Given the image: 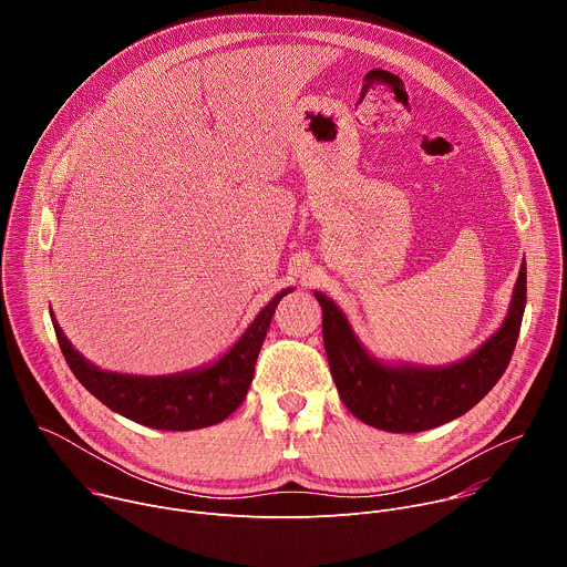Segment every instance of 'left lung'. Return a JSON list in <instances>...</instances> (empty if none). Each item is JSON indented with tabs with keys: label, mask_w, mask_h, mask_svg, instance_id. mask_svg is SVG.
Returning <instances> with one entry per match:
<instances>
[{
	"label": "left lung",
	"mask_w": 567,
	"mask_h": 567,
	"mask_svg": "<svg viewBox=\"0 0 567 567\" xmlns=\"http://www.w3.org/2000/svg\"><path fill=\"white\" fill-rule=\"evenodd\" d=\"M525 293L527 267L523 260L498 332L462 361L417 365L374 357L357 337L346 311L326 293L313 291L322 307V343L348 411L363 424L388 433H420L457 420L507 370L520 332Z\"/></svg>",
	"instance_id": "obj_1"
}]
</instances>
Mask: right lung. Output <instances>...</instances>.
I'll return each mask as SVG.
<instances>
[{
	"label": "right lung",
	"instance_id": "1",
	"mask_svg": "<svg viewBox=\"0 0 567 567\" xmlns=\"http://www.w3.org/2000/svg\"><path fill=\"white\" fill-rule=\"evenodd\" d=\"M289 291L293 287L276 293L219 359L177 374L143 377L103 370L71 346L53 311L51 320L71 372L110 411L156 431H197L224 422L245 401L274 311Z\"/></svg>",
	"mask_w": 567,
	"mask_h": 567
}]
</instances>
